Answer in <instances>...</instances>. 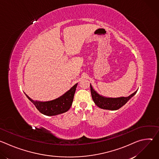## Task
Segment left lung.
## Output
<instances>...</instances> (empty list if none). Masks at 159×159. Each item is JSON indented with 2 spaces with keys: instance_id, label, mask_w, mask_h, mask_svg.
<instances>
[{
  "instance_id": "1",
  "label": "left lung",
  "mask_w": 159,
  "mask_h": 159,
  "mask_svg": "<svg viewBox=\"0 0 159 159\" xmlns=\"http://www.w3.org/2000/svg\"><path fill=\"white\" fill-rule=\"evenodd\" d=\"M90 93H91L92 98L94 103L100 108L108 110H118L123 106H124L136 93L135 91L128 97H121L117 98H105L100 96L93 89L92 85L90 84Z\"/></svg>"
}]
</instances>
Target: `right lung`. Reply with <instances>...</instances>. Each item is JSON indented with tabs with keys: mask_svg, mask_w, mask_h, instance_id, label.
<instances>
[{
	"mask_svg": "<svg viewBox=\"0 0 159 159\" xmlns=\"http://www.w3.org/2000/svg\"><path fill=\"white\" fill-rule=\"evenodd\" d=\"M77 85V84L74 85L69 91H67L60 98L47 102L34 101L26 94V95L42 114L47 116H55L65 112L70 108Z\"/></svg>",
	"mask_w": 159,
	"mask_h": 159,
	"instance_id": "obj_1",
	"label": "right lung"
}]
</instances>
